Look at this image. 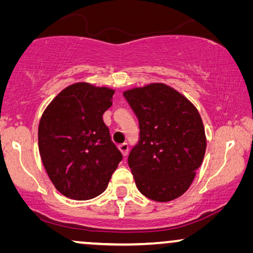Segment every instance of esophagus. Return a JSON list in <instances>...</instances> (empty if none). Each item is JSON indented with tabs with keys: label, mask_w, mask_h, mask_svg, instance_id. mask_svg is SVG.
Wrapping results in <instances>:
<instances>
[{
	"label": "esophagus",
	"mask_w": 253,
	"mask_h": 253,
	"mask_svg": "<svg viewBox=\"0 0 253 253\" xmlns=\"http://www.w3.org/2000/svg\"><path fill=\"white\" fill-rule=\"evenodd\" d=\"M119 148H120V151H121V153H122V155L124 158L126 157L127 155V152H129V146H127V144H121V145H119Z\"/></svg>",
	"instance_id": "34e87169"
}]
</instances>
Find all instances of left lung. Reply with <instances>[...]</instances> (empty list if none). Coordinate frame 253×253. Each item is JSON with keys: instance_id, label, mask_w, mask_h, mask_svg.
Wrapping results in <instances>:
<instances>
[{"instance_id": "8db88e82", "label": "left lung", "mask_w": 253, "mask_h": 253, "mask_svg": "<svg viewBox=\"0 0 253 253\" xmlns=\"http://www.w3.org/2000/svg\"><path fill=\"white\" fill-rule=\"evenodd\" d=\"M139 120L140 139L129 154L145 197L167 203L190 188L206 152L203 120L190 100L164 83L123 92Z\"/></svg>"}]
</instances>
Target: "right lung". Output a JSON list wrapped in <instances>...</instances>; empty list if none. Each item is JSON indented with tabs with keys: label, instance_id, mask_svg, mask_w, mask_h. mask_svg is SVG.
Instances as JSON below:
<instances>
[{
	"label": "right lung",
	"instance_id": "obj_1",
	"mask_svg": "<svg viewBox=\"0 0 253 253\" xmlns=\"http://www.w3.org/2000/svg\"><path fill=\"white\" fill-rule=\"evenodd\" d=\"M114 93L107 86L75 83L43 110L38 129L40 157L51 183L68 198L101 195L122 160L102 120Z\"/></svg>",
	"mask_w": 253,
	"mask_h": 253
}]
</instances>
